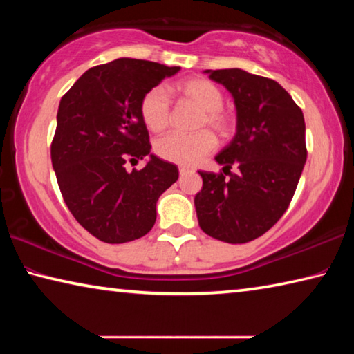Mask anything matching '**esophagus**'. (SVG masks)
Masks as SVG:
<instances>
[{"mask_svg": "<svg viewBox=\"0 0 354 354\" xmlns=\"http://www.w3.org/2000/svg\"><path fill=\"white\" fill-rule=\"evenodd\" d=\"M190 171H192V170L187 169V167H179V175H181V176L187 175V173H190Z\"/></svg>", "mask_w": 354, "mask_h": 354, "instance_id": "34e87169", "label": "esophagus"}]
</instances>
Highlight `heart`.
<instances>
[{"instance_id":"1","label":"heart","mask_w":354,"mask_h":354,"mask_svg":"<svg viewBox=\"0 0 354 354\" xmlns=\"http://www.w3.org/2000/svg\"><path fill=\"white\" fill-rule=\"evenodd\" d=\"M175 92L183 101L201 109L196 128H211L221 137H230L236 129L234 118L223 109V92L214 82L201 77H192L178 82ZM140 115L145 127L153 133H160L170 123L171 104L165 88L156 86L143 95ZM217 145L211 131L203 129L195 134L170 133L154 143V151L160 159L184 167H192L212 153Z\"/></svg>"}]
</instances>
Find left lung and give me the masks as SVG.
Here are the masks:
<instances>
[{"mask_svg":"<svg viewBox=\"0 0 354 354\" xmlns=\"http://www.w3.org/2000/svg\"><path fill=\"white\" fill-rule=\"evenodd\" d=\"M206 73L234 98L237 131L215 156L230 179L200 171L196 217L207 236L245 243L270 230L290 205L308 158L304 117L277 81L241 68ZM232 165H238L237 174L229 171Z\"/></svg>","mask_w":354,"mask_h":354,"instance_id":"left-lung-1","label":"left lung"}]
</instances>
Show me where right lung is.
Instances as JSON below:
<instances>
[{
    "instance_id": "1",
    "label": "right lung",
    "mask_w": 354,
    "mask_h": 354,
    "mask_svg": "<svg viewBox=\"0 0 354 354\" xmlns=\"http://www.w3.org/2000/svg\"><path fill=\"white\" fill-rule=\"evenodd\" d=\"M181 67L122 57L88 68L64 95L51 143V162L64 201L84 230L106 243L145 236L156 203L176 183L178 167L158 156L142 171L127 160L151 151L140 101Z\"/></svg>"
}]
</instances>
